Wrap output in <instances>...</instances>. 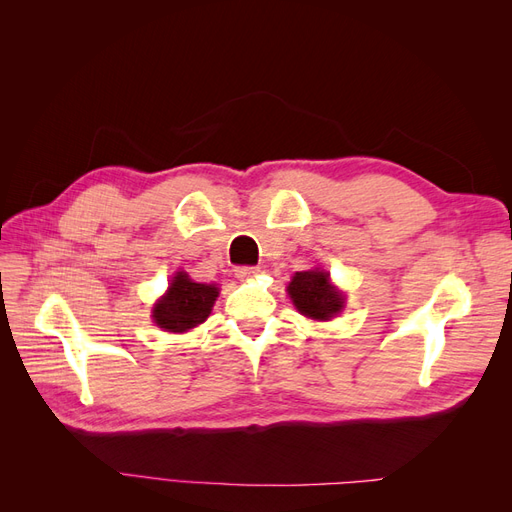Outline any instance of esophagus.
Masks as SVG:
<instances>
[{
  "instance_id": "obj_1",
  "label": "esophagus",
  "mask_w": 512,
  "mask_h": 512,
  "mask_svg": "<svg viewBox=\"0 0 512 512\" xmlns=\"http://www.w3.org/2000/svg\"><path fill=\"white\" fill-rule=\"evenodd\" d=\"M235 275L239 277V280H250V277L258 275V267H237Z\"/></svg>"
}]
</instances>
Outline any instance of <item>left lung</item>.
Instances as JSON below:
<instances>
[{"mask_svg": "<svg viewBox=\"0 0 512 512\" xmlns=\"http://www.w3.org/2000/svg\"><path fill=\"white\" fill-rule=\"evenodd\" d=\"M286 290L297 312L312 320H331L346 303L344 294L331 284L329 273L320 269L294 273Z\"/></svg>", "mask_w": 512, "mask_h": 512, "instance_id": "8db88e82", "label": "left lung"}]
</instances>
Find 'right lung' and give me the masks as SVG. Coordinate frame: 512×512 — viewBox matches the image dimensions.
<instances>
[{
    "instance_id": "obj_1",
    "label": "right lung",
    "mask_w": 512,
    "mask_h": 512,
    "mask_svg": "<svg viewBox=\"0 0 512 512\" xmlns=\"http://www.w3.org/2000/svg\"><path fill=\"white\" fill-rule=\"evenodd\" d=\"M218 294L220 290L215 284H198L190 280L188 273L179 271L164 297L153 305L151 318L162 331L185 333L209 318Z\"/></svg>"
}]
</instances>
